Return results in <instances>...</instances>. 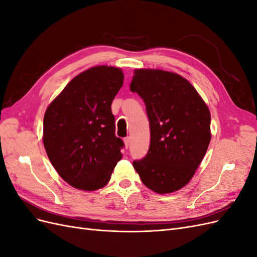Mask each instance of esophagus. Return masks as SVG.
I'll list each match as a JSON object with an SVG mask.
<instances>
[{
  "label": "esophagus",
  "instance_id": "esophagus-1",
  "mask_svg": "<svg viewBox=\"0 0 257 257\" xmlns=\"http://www.w3.org/2000/svg\"><path fill=\"white\" fill-rule=\"evenodd\" d=\"M124 144H125V147H126V148H128V146H130V144H131V138H130L128 136L124 138Z\"/></svg>",
  "mask_w": 257,
  "mask_h": 257
}]
</instances>
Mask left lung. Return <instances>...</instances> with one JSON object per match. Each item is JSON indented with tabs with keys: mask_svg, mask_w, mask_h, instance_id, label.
Listing matches in <instances>:
<instances>
[{
	"mask_svg": "<svg viewBox=\"0 0 257 257\" xmlns=\"http://www.w3.org/2000/svg\"><path fill=\"white\" fill-rule=\"evenodd\" d=\"M130 89L143 98L150 123L149 150L133 166L150 190L178 191L191 180L208 149V107L188 80L161 69H136Z\"/></svg>",
	"mask_w": 257,
	"mask_h": 257,
	"instance_id": "1",
	"label": "left lung"
}]
</instances>
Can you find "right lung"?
Wrapping results in <instances>:
<instances>
[{"label": "right lung", "instance_id": "1", "mask_svg": "<svg viewBox=\"0 0 257 257\" xmlns=\"http://www.w3.org/2000/svg\"><path fill=\"white\" fill-rule=\"evenodd\" d=\"M120 68L95 66L67 83L44 116V146L52 166L76 189L110 180L124 143L114 134L111 103L123 84Z\"/></svg>", "mask_w": 257, "mask_h": 257}]
</instances>
